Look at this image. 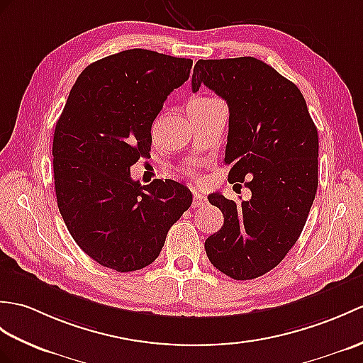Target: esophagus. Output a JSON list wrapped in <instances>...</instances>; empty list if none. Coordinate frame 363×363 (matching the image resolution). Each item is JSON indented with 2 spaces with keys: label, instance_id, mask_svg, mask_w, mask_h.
Wrapping results in <instances>:
<instances>
[{
  "label": "esophagus",
  "instance_id": "esophagus-1",
  "mask_svg": "<svg viewBox=\"0 0 363 363\" xmlns=\"http://www.w3.org/2000/svg\"><path fill=\"white\" fill-rule=\"evenodd\" d=\"M206 196L204 195H201L199 191H195L193 193V202H191V207L193 208H196V207H201V206H204L206 204Z\"/></svg>",
  "mask_w": 363,
  "mask_h": 363
}]
</instances>
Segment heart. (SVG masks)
<instances>
[{"mask_svg":"<svg viewBox=\"0 0 363 363\" xmlns=\"http://www.w3.org/2000/svg\"><path fill=\"white\" fill-rule=\"evenodd\" d=\"M201 100H206V99L204 97H198V99H193L191 102H201Z\"/></svg>","mask_w":363,"mask_h":363,"instance_id":"b5f03b06","label":"heart"}]
</instances>
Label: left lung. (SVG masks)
Returning a JSON list of instances; mask_svg holds the SVG:
<instances>
[{
	"label": "left lung",
	"instance_id": "8db88e82",
	"mask_svg": "<svg viewBox=\"0 0 363 363\" xmlns=\"http://www.w3.org/2000/svg\"><path fill=\"white\" fill-rule=\"evenodd\" d=\"M202 85L229 105V182L249 179L252 191L241 204L208 196L224 224L206 254L227 277L252 280L280 264L305 227L318 185L317 128L300 89L258 58L198 60L193 92Z\"/></svg>",
	"mask_w": 363,
	"mask_h": 363
}]
</instances>
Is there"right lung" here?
I'll return each mask as SVG.
<instances>
[{"mask_svg":"<svg viewBox=\"0 0 363 363\" xmlns=\"http://www.w3.org/2000/svg\"><path fill=\"white\" fill-rule=\"evenodd\" d=\"M193 60L128 49L86 66L54 133L57 204L74 241L99 264L133 272L153 263L167 233L191 206L172 179L133 181L150 157L151 125L168 94L189 80Z\"/></svg>","mask_w":363,"mask_h":363,"instance_id":"obj_1","label":"right lung"}]
</instances>
